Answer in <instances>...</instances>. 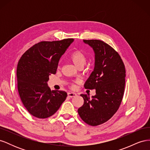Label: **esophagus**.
I'll list each match as a JSON object with an SVG mask.
<instances>
[{"instance_id": "esophagus-1", "label": "esophagus", "mask_w": 150, "mask_h": 150, "mask_svg": "<svg viewBox=\"0 0 150 150\" xmlns=\"http://www.w3.org/2000/svg\"><path fill=\"white\" fill-rule=\"evenodd\" d=\"M67 95H68V96L69 97H70V98H72V97H74V96H76V93H72V92H69L67 93Z\"/></svg>"}]
</instances>
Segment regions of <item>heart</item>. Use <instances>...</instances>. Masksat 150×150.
Returning <instances> with one entry per match:
<instances>
[{"label": "heart", "instance_id": "b5f03b06", "mask_svg": "<svg viewBox=\"0 0 150 150\" xmlns=\"http://www.w3.org/2000/svg\"><path fill=\"white\" fill-rule=\"evenodd\" d=\"M69 58L73 64L78 68L81 67H83L87 61V58L84 53L80 50H76L72 52L69 56ZM72 87H73V85H72Z\"/></svg>", "mask_w": 150, "mask_h": 150}]
</instances>
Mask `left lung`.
Listing matches in <instances>:
<instances>
[{"label": "left lung", "mask_w": 150, "mask_h": 150, "mask_svg": "<svg viewBox=\"0 0 150 150\" xmlns=\"http://www.w3.org/2000/svg\"><path fill=\"white\" fill-rule=\"evenodd\" d=\"M91 47L95 54L94 71L84 84V88L96 89V95L81 94L84 104L78 114L86 123L98 126L114 115L123 97L126 71L120 56L103 40H83Z\"/></svg>", "instance_id": "8db88e82"}]
</instances>
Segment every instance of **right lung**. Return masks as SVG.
<instances>
[{"label": "right lung", "mask_w": 150, "mask_h": 150, "mask_svg": "<svg viewBox=\"0 0 150 150\" xmlns=\"http://www.w3.org/2000/svg\"><path fill=\"white\" fill-rule=\"evenodd\" d=\"M74 39L42 41L25 51L18 62L17 89L24 107L38 118L52 116L65 101L67 93L51 91L49 76L56 73L59 61Z\"/></svg>", "instance_id": "add662e5"}]
</instances>
